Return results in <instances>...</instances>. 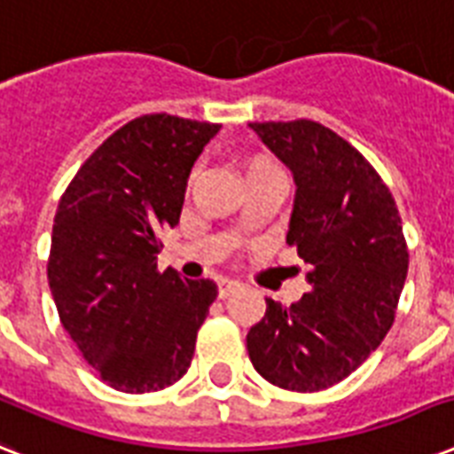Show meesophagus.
I'll return each instance as SVG.
<instances>
[{
  "label": "esophagus",
  "instance_id": "obj_1",
  "mask_svg": "<svg viewBox=\"0 0 454 454\" xmlns=\"http://www.w3.org/2000/svg\"><path fill=\"white\" fill-rule=\"evenodd\" d=\"M240 290V285L235 283V280H221L219 283V299H226L231 297L233 292Z\"/></svg>",
  "mask_w": 454,
  "mask_h": 454
}]
</instances>
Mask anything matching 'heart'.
I'll use <instances>...</instances> for the list:
<instances>
[{
	"instance_id": "b5f03b06",
	"label": "heart",
	"mask_w": 454,
	"mask_h": 454,
	"mask_svg": "<svg viewBox=\"0 0 454 454\" xmlns=\"http://www.w3.org/2000/svg\"><path fill=\"white\" fill-rule=\"evenodd\" d=\"M269 169H278V164L273 162V160H269V157H249V160H245V164H242V171H245V176H249V174H256V171H269Z\"/></svg>"
}]
</instances>
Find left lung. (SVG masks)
<instances>
[{
    "instance_id": "8db88e82",
    "label": "left lung",
    "mask_w": 454,
    "mask_h": 454,
    "mask_svg": "<svg viewBox=\"0 0 454 454\" xmlns=\"http://www.w3.org/2000/svg\"><path fill=\"white\" fill-rule=\"evenodd\" d=\"M249 129L292 171L287 242L310 285L292 306L266 299V316L247 334L249 360L276 387L323 391L356 372L394 325L408 276L401 216L372 164L323 124Z\"/></svg>"
}]
</instances>
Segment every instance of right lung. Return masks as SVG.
Segmentation results:
<instances>
[{"mask_svg":"<svg viewBox=\"0 0 454 454\" xmlns=\"http://www.w3.org/2000/svg\"><path fill=\"white\" fill-rule=\"evenodd\" d=\"M221 124L144 115L82 164L53 219L49 287L89 365L124 394H151L188 372L216 299L212 280L157 270L202 148Z\"/></svg>","mask_w":454,"mask_h":454,"instance_id":"obj_1","label":"right lung"}]
</instances>
